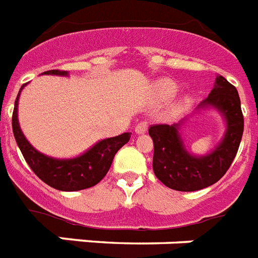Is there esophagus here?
<instances>
[{"label": "esophagus", "instance_id": "obj_1", "mask_svg": "<svg viewBox=\"0 0 258 258\" xmlns=\"http://www.w3.org/2000/svg\"><path fill=\"white\" fill-rule=\"evenodd\" d=\"M147 120H141L135 127V133L137 134H145L147 131Z\"/></svg>", "mask_w": 258, "mask_h": 258}]
</instances>
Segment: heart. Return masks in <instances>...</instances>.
<instances>
[{"label":"heart","instance_id":"heart-1","mask_svg":"<svg viewBox=\"0 0 258 258\" xmlns=\"http://www.w3.org/2000/svg\"><path fill=\"white\" fill-rule=\"evenodd\" d=\"M161 89L165 94H172L176 92V85L170 81H164L161 84Z\"/></svg>","mask_w":258,"mask_h":258}]
</instances>
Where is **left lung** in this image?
Masks as SVG:
<instances>
[{
  "label": "left lung",
  "mask_w": 258,
  "mask_h": 258,
  "mask_svg": "<svg viewBox=\"0 0 258 258\" xmlns=\"http://www.w3.org/2000/svg\"><path fill=\"white\" fill-rule=\"evenodd\" d=\"M211 104L223 112L227 133L223 142L207 157H194L182 146L178 135L181 123L153 124L149 128L153 143V170L165 185L181 192L203 189L219 181L233 164L243 134L241 100L235 86L225 77L216 78L215 88L200 105Z\"/></svg>",
  "instance_id": "left-lung-1"
}]
</instances>
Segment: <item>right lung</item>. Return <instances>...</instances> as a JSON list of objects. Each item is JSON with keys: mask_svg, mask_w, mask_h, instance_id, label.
I'll return each mask as SVG.
<instances>
[{"mask_svg": "<svg viewBox=\"0 0 258 258\" xmlns=\"http://www.w3.org/2000/svg\"><path fill=\"white\" fill-rule=\"evenodd\" d=\"M44 74H58L64 76V70H48ZM24 85L21 86V89ZM20 89V92H21ZM20 92L15 101V109L12 115V128L13 135L23 157L42 181L47 185L52 186L55 189L74 192L96 185L103 180L105 174L111 168L113 157L121 146L130 141V133H124L115 138L104 139L97 145H94L90 150H88L81 157H77L74 160H54L44 154H40L35 150L25 137L21 133L17 120V103H19Z\"/></svg>", "mask_w": 258, "mask_h": 258, "instance_id": "1", "label": "right lung"}]
</instances>
